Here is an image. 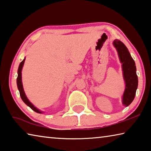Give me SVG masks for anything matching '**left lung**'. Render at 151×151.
I'll return each mask as SVG.
<instances>
[{
	"label": "left lung",
	"instance_id": "8db88e82",
	"mask_svg": "<svg viewBox=\"0 0 151 151\" xmlns=\"http://www.w3.org/2000/svg\"><path fill=\"white\" fill-rule=\"evenodd\" d=\"M114 45L118 52L119 58L122 63L124 78L126 83V88L123 95V104L128 106L134 99L138 87V76L134 60L124 43L118 40H114Z\"/></svg>",
	"mask_w": 151,
	"mask_h": 151
}]
</instances>
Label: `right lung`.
<instances>
[{
  "label": "right lung",
  "mask_w": 151,
  "mask_h": 151,
  "mask_svg": "<svg viewBox=\"0 0 151 151\" xmlns=\"http://www.w3.org/2000/svg\"><path fill=\"white\" fill-rule=\"evenodd\" d=\"M25 58L19 64V69H18V76H17V83L18 89H19V91L20 96L21 97V99H22V100L23 101V102L25 103L27 106L29 107L31 109H32L33 111L37 112V113L41 114V113H42V111H40L39 109H37L36 107H34V106H33L32 103L29 101L25 94V92H24V91H23L22 81H21V70H22V68H23V64H24V62H25Z\"/></svg>",
  "instance_id": "right-lung-1"
}]
</instances>
